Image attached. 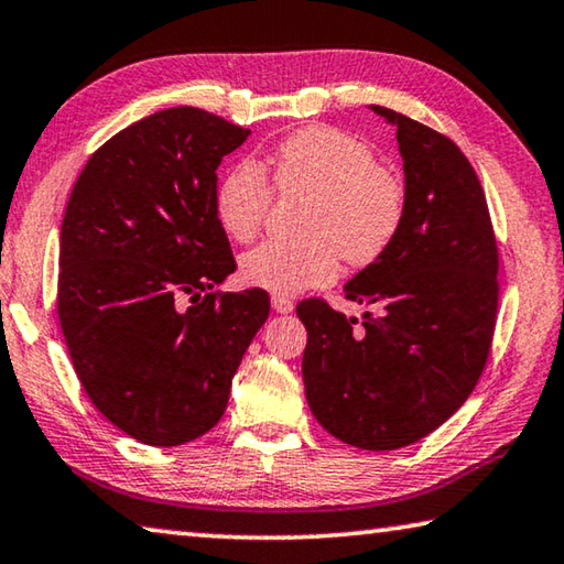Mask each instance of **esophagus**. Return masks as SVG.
Listing matches in <instances>:
<instances>
[{"label": "esophagus", "mask_w": 564, "mask_h": 564, "mask_svg": "<svg viewBox=\"0 0 564 564\" xmlns=\"http://www.w3.org/2000/svg\"><path fill=\"white\" fill-rule=\"evenodd\" d=\"M271 303H273V311H279V314H291L293 311V301L285 296H273Z\"/></svg>", "instance_id": "1"}]
</instances>
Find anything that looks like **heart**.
I'll return each mask as SVG.
<instances>
[{"instance_id":"obj_1","label":"heart","mask_w":564,"mask_h":564,"mask_svg":"<svg viewBox=\"0 0 564 564\" xmlns=\"http://www.w3.org/2000/svg\"><path fill=\"white\" fill-rule=\"evenodd\" d=\"M281 193H308L299 240H265L248 250L240 275L273 293H299L336 279L341 256L351 265L373 263L391 246L406 216V187L377 163L366 142L334 128H306L279 142L268 158ZM273 200L265 170L240 160L220 177L216 216L230 238L261 230Z\"/></svg>"}]
</instances>
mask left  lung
<instances>
[{"instance_id": "8db88e82", "label": "left lung", "mask_w": 564, "mask_h": 564, "mask_svg": "<svg viewBox=\"0 0 564 564\" xmlns=\"http://www.w3.org/2000/svg\"><path fill=\"white\" fill-rule=\"evenodd\" d=\"M397 128L406 216L391 246L344 285L375 311L346 318L301 301L303 387L318 424L359 449L409 446L475 391L497 321L499 253L479 177L449 138L371 105Z\"/></svg>"}]
</instances>
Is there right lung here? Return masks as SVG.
<instances>
[{"mask_svg":"<svg viewBox=\"0 0 564 564\" xmlns=\"http://www.w3.org/2000/svg\"><path fill=\"white\" fill-rule=\"evenodd\" d=\"M250 130L170 107L87 160L59 234L57 314L69 359L107 422L150 446L210 432L271 301L213 291L236 271L216 170Z\"/></svg>","mask_w":564,"mask_h":564,"instance_id":"1","label":"right lung"}]
</instances>
